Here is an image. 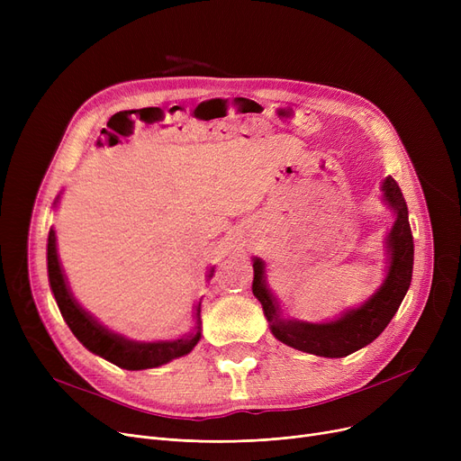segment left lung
<instances>
[{"label":"left lung","mask_w":461,"mask_h":461,"mask_svg":"<svg viewBox=\"0 0 461 461\" xmlns=\"http://www.w3.org/2000/svg\"><path fill=\"white\" fill-rule=\"evenodd\" d=\"M384 200L396 212V222L386 239L391 250V267L384 282L365 304L349 310L340 320L330 323H303L282 320L273 294L263 280V261L254 259L252 292L261 303L271 332L289 348L320 357H348L368 346L391 323L398 312L413 276V233H411L407 205L402 190L393 177L383 183Z\"/></svg>","instance_id":"1"}]
</instances>
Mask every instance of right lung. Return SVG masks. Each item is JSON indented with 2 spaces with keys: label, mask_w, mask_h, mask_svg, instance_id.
Masks as SVG:
<instances>
[{
  "label": "right lung",
  "mask_w": 461,
  "mask_h": 461,
  "mask_svg": "<svg viewBox=\"0 0 461 461\" xmlns=\"http://www.w3.org/2000/svg\"><path fill=\"white\" fill-rule=\"evenodd\" d=\"M48 278H50V287L54 292L56 303L63 320L67 321L68 329L72 330L78 340L95 355H99L115 366L125 370H145V368H157L166 362L183 357L192 351V348L200 340V318H198V330L179 338L174 342H131L125 340L123 336H117L96 323L86 310L70 295L68 287L65 284V276L59 267L58 250H56V231L50 230L48 233ZM198 316H200V304H198Z\"/></svg>",
  "instance_id": "add662e5"
}]
</instances>
